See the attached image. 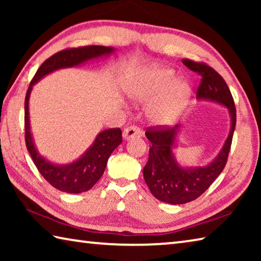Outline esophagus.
<instances>
[{
    "label": "esophagus",
    "mask_w": 261,
    "mask_h": 261,
    "mask_svg": "<svg viewBox=\"0 0 261 261\" xmlns=\"http://www.w3.org/2000/svg\"><path fill=\"white\" fill-rule=\"evenodd\" d=\"M143 135L141 134V131L138 129L137 126H127L124 129V131H123V139L124 140H130L132 138H139V137Z\"/></svg>",
    "instance_id": "obj_1"
}]
</instances>
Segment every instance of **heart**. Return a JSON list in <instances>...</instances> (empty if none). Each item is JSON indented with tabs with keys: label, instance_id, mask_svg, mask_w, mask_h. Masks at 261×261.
Returning <instances> with one entry per match:
<instances>
[{
	"label": "heart",
	"instance_id": "b5f03b06",
	"mask_svg": "<svg viewBox=\"0 0 261 261\" xmlns=\"http://www.w3.org/2000/svg\"><path fill=\"white\" fill-rule=\"evenodd\" d=\"M125 92L137 103H151L147 118L158 126L170 125L178 120L192 94L188 82L176 79L174 70L165 67L147 68L125 84Z\"/></svg>",
	"mask_w": 261,
	"mask_h": 261
}]
</instances>
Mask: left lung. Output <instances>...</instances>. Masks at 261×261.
I'll use <instances>...</instances> for the list:
<instances>
[{
	"instance_id": "obj_1",
	"label": "left lung",
	"mask_w": 261,
	"mask_h": 261,
	"mask_svg": "<svg viewBox=\"0 0 261 261\" xmlns=\"http://www.w3.org/2000/svg\"><path fill=\"white\" fill-rule=\"evenodd\" d=\"M183 64L201 76L197 99L224 106L230 115V130L218 155L206 166L183 167L174 154L180 125L174 127H148L151 141L149 156L143 174L149 191L156 199L171 205L187 204L200 197L219 177L227 163L233 131L236 126V108L224 79L205 63L183 60Z\"/></svg>"
}]
</instances>
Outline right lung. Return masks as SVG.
Returning <instances> with one entry per match:
<instances>
[{"label": "right lung", "instance_id": "right-lung-1", "mask_svg": "<svg viewBox=\"0 0 261 261\" xmlns=\"http://www.w3.org/2000/svg\"><path fill=\"white\" fill-rule=\"evenodd\" d=\"M115 51L114 47L86 46L70 48L56 53L46 60L38 69L31 82L25 96V143L32 156L34 165L48 183L55 189L67 193H82L88 191L101 178L107 166L110 154L122 143L121 129H108L101 131L95 137L93 144L82 156L65 165H57L48 161L35 147L31 132L29 101L33 86L47 74L60 69L79 67L88 61L107 57Z\"/></svg>", "mask_w": 261, "mask_h": 261}]
</instances>
